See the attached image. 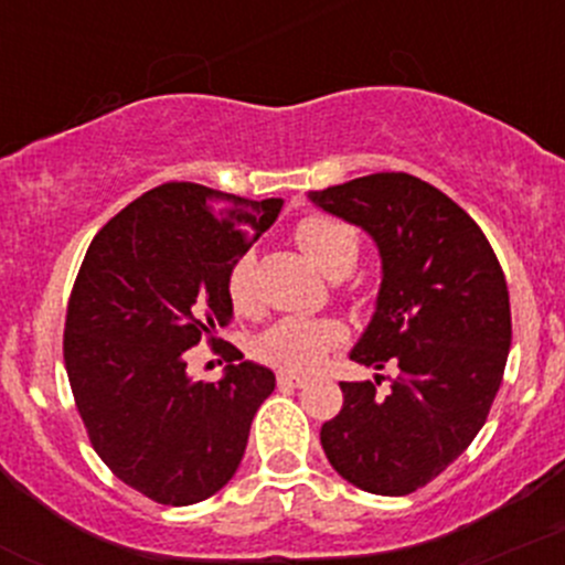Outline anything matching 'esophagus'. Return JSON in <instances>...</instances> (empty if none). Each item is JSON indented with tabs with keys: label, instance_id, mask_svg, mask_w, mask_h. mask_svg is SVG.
Segmentation results:
<instances>
[{
	"label": "esophagus",
	"instance_id": "esophagus-1",
	"mask_svg": "<svg viewBox=\"0 0 565 565\" xmlns=\"http://www.w3.org/2000/svg\"><path fill=\"white\" fill-rule=\"evenodd\" d=\"M277 383L282 388H301L307 383L305 375H294V372H277Z\"/></svg>",
	"mask_w": 565,
	"mask_h": 565
}]
</instances>
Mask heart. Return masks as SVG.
<instances>
[{"mask_svg":"<svg viewBox=\"0 0 565 565\" xmlns=\"http://www.w3.org/2000/svg\"><path fill=\"white\" fill-rule=\"evenodd\" d=\"M296 242L326 277L337 280L356 266L359 234L353 225L326 214H307L296 225ZM228 294L236 310L253 305V255H242L228 275ZM340 342V326L312 318H282L255 342V353L271 367L307 372Z\"/></svg>","mask_w":565,"mask_h":565,"instance_id":"1","label":"heart"}]
</instances>
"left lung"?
I'll return each mask as SVG.
<instances>
[{
    "mask_svg": "<svg viewBox=\"0 0 565 565\" xmlns=\"http://www.w3.org/2000/svg\"><path fill=\"white\" fill-rule=\"evenodd\" d=\"M367 231L381 290L351 359L399 370L340 383L342 411L321 427L331 468L372 495H411L444 473L487 422L511 348L503 269L479 225L411 173H370L307 193Z\"/></svg>",
    "mask_w": 565,
    "mask_h": 565,
    "instance_id": "8db88e82",
    "label": "left lung"
}]
</instances>
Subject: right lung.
I'll return each instance as SVG.
<instances>
[{"label": "right lung", "mask_w": 565, "mask_h": 565, "mask_svg": "<svg viewBox=\"0 0 565 565\" xmlns=\"http://www.w3.org/2000/svg\"><path fill=\"white\" fill-rule=\"evenodd\" d=\"M280 209L282 198L168 182L121 209L86 249L65 321L70 388L103 462L157 503L223 490L275 392V372L234 364V345L217 383L190 381L184 356L234 318L231 266Z\"/></svg>", "instance_id": "add662e5"}]
</instances>
